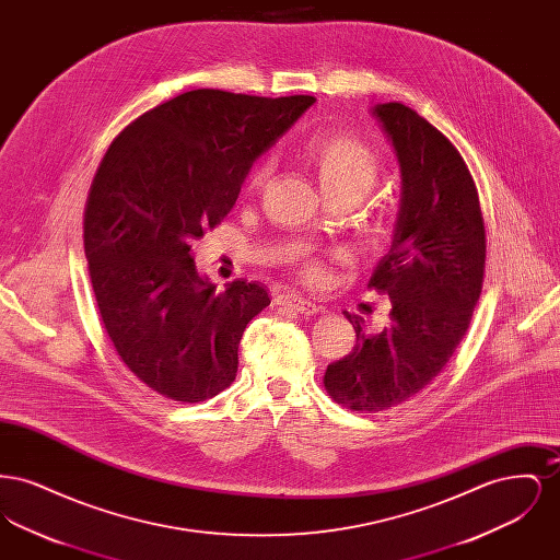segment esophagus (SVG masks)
Wrapping results in <instances>:
<instances>
[{
    "label": "esophagus",
    "instance_id": "esophagus-1",
    "mask_svg": "<svg viewBox=\"0 0 560 560\" xmlns=\"http://www.w3.org/2000/svg\"><path fill=\"white\" fill-rule=\"evenodd\" d=\"M279 304H283V306H290L293 311H298V313H302V315H317L320 311L319 304H315V302H311V300H306V298H300V295H295V293H283V295H279V300H277Z\"/></svg>",
    "mask_w": 560,
    "mask_h": 560
}]
</instances>
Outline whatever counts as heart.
Instances as JSON below:
<instances>
[{
  "mask_svg": "<svg viewBox=\"0 0 560 560\" xmlns=\"http://www.w3.org/2000/svg\"><path fill=\"white\" fill-rule=\"evenodd\" d=\"M302 158L315 172L325 197L342 195L350 199H361L380 176L377 151L370 142L354 133H319L304 144ZM267 161L252 165V170L245 176V190L258 192L267 183ZM302 272L308 281H317L320 277V267L317 262H306Z\"/></svg>",
  "mask_w": 560,
  "mask_h": 560,
  "instance_id": "obj_1",
  "label": "heart"
}]
</instances>
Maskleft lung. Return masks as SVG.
Here are the masks:
<instances>
[{
  "label": "left lung",
  "instance_id": "1",
  "mask_svg": "<svg viewBox=\"0 0 560 560\" xmlns=\"http://www.w3.org/2000/svg\"><path fill=\"white\" fill-rule=\"evenodd\" d=\"M372 113L400 167L393 245L370 279L390 298V320L363 334V319L345 313L357 345L323 377L331 399L361 413L416 397L447 365L479 302L487 252L479 192L459 151L413 108L384 103Z\"/></svg>",
  "mask_w": 560,
  "mask_h": 560
}]
</instances>
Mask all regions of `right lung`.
Instances as JSON below:
<instances>
[{"label": "right lung", "instance_id": "obj_1", "mask_svg": "<svg viewBox=\"0 0 560 560\" xmlns=\"http://www.w3.org/2000/svg\"><path fill=\"white\" fill-rule=\"evenodd\" d=\"M315 101L192 90L140 115L101 161L83 213L92 290L117 354L163 397L199 402L233 384L241 336L270 298L243 279L215 292L190 243Z\"/></svg>", "mask_w": 560, "mask_h": 560}]
</instances>
